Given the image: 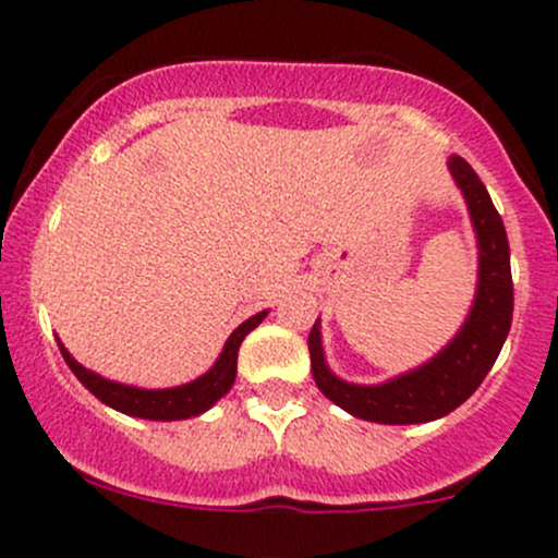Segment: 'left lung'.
Here are the masks:
<instances>
[{
  "label": "left lung",
  "instance_id": "left-lung-1",
  "mask_svg": "<svg viewBox=\"0 0 558 558\" xmlns=\"http://www.w3.org/2000/svg\"><path fill=\"white\" fill-rule=\"evenodd\" d=\"M456 183L464 191L477 232L481 272L470 318L451 345L429 364L380 386H353L335 378L324 362L318 320L307 335L315 386L326 399L351 415L375 424H426L448 415L472 397L497 362L513 320V275L505 223L475 170L461 156L448 161Z\"/></svg>",
  "mask_w": 558,
  "mask_h": 558
}]
</instances>
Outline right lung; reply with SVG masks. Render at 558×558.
I'll return each mask as SVG.
<instances>
[{
	"instance_id": "1",
	"label": "right lung",
	"mask_w": 558,
	"mask_h": 558,
	"mask_svg": "<svg viewBox=\"0 0 558 558\" xmlns=\"http://www.w3.org/2000/svg\"><path fill=\"white\" fill-rule=\"evenodd\" d=\"M267 311L256 313L253 318L243 320L238 329L232 331V337L223 345L221 356L218 362L213 364L210 373H205L202 378L191 380V384L178 386V388H134V386H123V384H112V380L99 378L97 373L92 369L81 367L75 359L66 353V348L61 345V356H64L66 367L75 373V378L81 380L99 402L110 404L112 410L126 415H137V418H150V421H180V418H191V415L205 413L210 404H216L223 393L229 391L234 384V375H238V351L240 342L245 340L247 331L256 329L258 324L264 320Z\"/></svg>"
}]
</instances>
